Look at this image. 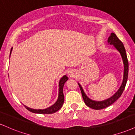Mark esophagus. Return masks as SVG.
<instances>
[{
  "label": "esophagus",
  "instance_id": "obj_1",
  "mask_svg": "<svg viewBox=\"0 0 135 135\" xmlns=\"http://www.w3.org/2000/svg\"><path fill=\"white\" fill-rule=\"evenodd\" d=\"M69 74V75H70V76H73V75H74V73L73 72V71L70 70V71H69V74Z\"/></svg>",
  "mask_w": 135,
  "mask_h": 135
}]
</instances>
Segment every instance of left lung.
<instances>
[{
    "label": "left lung",
    "mask_w": 135,
    "mask_h": 135,
    "mask_svg": "<svg viewBox=\"0 0 135 135\" xmlns=\"http://www.w3.org/2000/svg\"><path fill=\"white\" fill-rule=\"evenodd\" d=\"M107 42L108 44L113 45V46H114V47L120 52V56H121L122 61H123L124 64L123 80H122L121 86L119 88L118 91H117L112 97L107 99V100H103V101H94V100H91V99L87 97L86 93H84V91L83 88L80 86V84L78 83L85 104L89 107L95 110H100L103 109V108H107V107L113 104L115 101H117V99L121 96L122 93H123L124 89L125 86H126L127 80H128V69H129V68H128V58H127L126 52V50H125L124 46L122 42L119 39L118 37L116 36V35L114 33H111L110 36L108 37Z\"/></svg>",
    "instance_id": "1"
}]
</instances>
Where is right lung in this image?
Segmentation results:
<instances>
[{
  "label": "right lung",
  "instance_id": "obj_1",
  "mask_svg": "<svg viewBox=\"0 0 135 135\" xmlns=\"http://www.w3.org/2000/svg\"><path fill=\"white\" fill-rule=\"evenodd\" d=\"M12 49L13 47L11 49L10 52V56L11 54ZM69 79L68 77L66 75H65L64 76L62 77L61 78V79L60 80L59 82V91H58V98L57 100V101L56 102V103L54 105H52V106L49 107L46 109H32L28 107L25 106V108H27L28 110H29L30 112H32L33 113H35V114H53L57 111L59 110L60 108H61L62 105L63 104V102H64V95H63V86H64L65 83H66V81H67V80Z\"/></svg>",
  "mask_w": 135,
  "mask_h": 135
}]
</instances>
